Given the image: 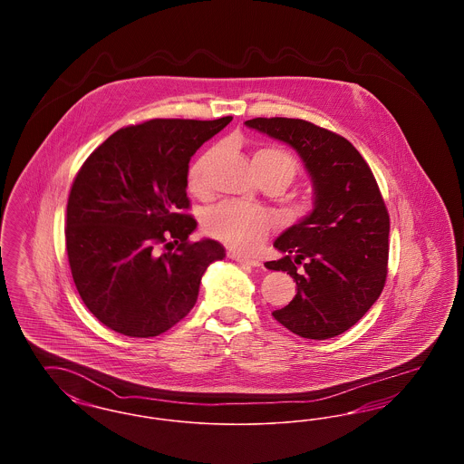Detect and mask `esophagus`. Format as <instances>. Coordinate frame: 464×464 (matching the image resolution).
Wrapping results in <instances>:
<instances>
[{
    "label": "esophagus",
    "instance_id": "34e87169",
    "mask_svg": "<svg viewBox=\"0 0 464 464\" xmlns=\"http://www.w3.org/2000/svg\"><path fill=\"white\" fill-rule=\"evenodd\" d=\"M227 257H229V259H233V261H237V263H240V265L252 266V267L261 266V261H259V259H256V257H248V256H243V254H238V252H229V254H227Z\"/></svg>",
    "mask_w": 464,
    "mask_h": 464
}]
</instances>
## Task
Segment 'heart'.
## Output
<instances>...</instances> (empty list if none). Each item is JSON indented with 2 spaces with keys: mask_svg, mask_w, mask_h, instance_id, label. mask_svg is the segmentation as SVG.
I'll return each instance as SVG.
<instances>
[{
  "mask_svg": "<svg viewBox=\"0 0 464 464\" xmlns=\"http://www.w3.org/2000/svg\"><path fill=\"white\" fill-rule=\"evenodd\" d=\"M216 156L218 150H212L191 165L188 174V184L193 195H208L207 170ZM252 163L259 179H275L284 188L288 186L299 172L295 158L276 146H266L256 151L252 156ZM203 226L210 237H214L224 245L237 250H252L259 243L265 242L271 229H275L276 219L265 208L248 207L235 201H224L205 214Z\"/></svg>",
  "mask_w": 464,
  "mask_h": 464,
  "instance_id": "obj_1",
  "label": "heart"
}]
</instances>
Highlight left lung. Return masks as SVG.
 I'll list each match as a JSON object with an SVG mask.
<instances>
[{
  "label": "left lung",
  "instance_id": "left-lung-1",
  "mask_svg": "<svg viewBox=\"0 0 464 464\" xmlns=\"http://www.w3.org/2000/svg\"><path fill=\"white\" fill-rule=\"evenodd\" d=\"M246 127L290 144L314 188V208L275 240L285 256L266 263L297 285L273 311L301 337L324 341L352 329L381 295L388 275L390 216L374 174L339 133L299 118H254Z\"/></svg>",
  "mask_w": 464,
  "mask_h": 464
}]
</instances>
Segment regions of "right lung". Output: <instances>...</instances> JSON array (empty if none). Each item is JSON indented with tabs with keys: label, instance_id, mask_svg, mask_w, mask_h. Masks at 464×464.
I'll list each match as a JSON object with an SVG mask.
<instances>
[{
	"label": "right lung",
	"instance_id": "1",
	"mask_svg": "<svg viewBox=\"0 0 464 464\" xmlns=\"http://www.w3.org/2000/svg\"><path fill=\"white\" fill-rule=\"evenodd\" d=\"M229 121L156 118L123 127L74 177L67 261L82 301L111 331L155 337L172 329L195 306L207 266L224 259L221 243L189 242L197 219L186 186L191 156Z\"/></svg>",
	"mask_w": 464,
	"mask_h": 464
}]
</instances>
